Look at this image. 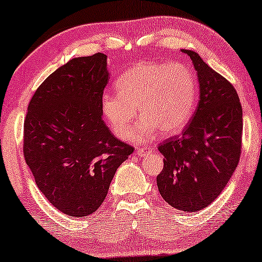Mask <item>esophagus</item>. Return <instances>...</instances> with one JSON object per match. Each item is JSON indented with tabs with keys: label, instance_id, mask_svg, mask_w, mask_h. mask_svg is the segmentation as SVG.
<instances>
[{
	"label": "esophagus",
	"instance_id": "obj_1",
	"mask_svg": "<svg viewBox=\"0 0 262 262\" xmlns=\"http://www.w3.org/2000/svg\"><path fill=\"white\" fill-rule=\"evenodd\" d=\"M150 151H151V148L149 147H140L136 149V154L140 156H146L148 153H150Z\"/></svg>",
	"mask_w": 262,
	"mask_h": 262
}]
</instances>
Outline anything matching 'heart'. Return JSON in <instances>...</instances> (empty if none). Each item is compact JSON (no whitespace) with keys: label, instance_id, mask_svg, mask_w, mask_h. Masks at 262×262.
Returning a JSON list of instances; mask_svg holds the SVG:
<instances>
[{"label":"heart","instance_id":"1","mask_svg":"<svg viewBox=\"0 0 262 262\" xmlns=\"http://www.w3.org/2000/svg\"><path fill=\"white\" fill-rule=\"evenodd\" d=\"M114 87L116 95L104 94L101 108L112 132L120 139L129 138L136 109L142 120L133 140L144 142L158 130L163 136L180 133L196 106V79L179 62H139L115 81Z\"/></svg>","mask_w":262,"mask_h":262}]
</instances>
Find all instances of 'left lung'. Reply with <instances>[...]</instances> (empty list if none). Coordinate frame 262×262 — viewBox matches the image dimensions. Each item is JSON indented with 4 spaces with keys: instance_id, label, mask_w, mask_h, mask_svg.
<instances>
[{
    "instance_id": "8db88e82",
    "label": "left lung",
    "mask_w": 262,
    "mask_h": 262,
    "mask_svg": "<svg viewBox=\"0 0 262 262\" xmlns=\"http://www.w3.org/2000/svg\"><path fill=\"white\" fill-rule=\"evenodd\" d=\"M181 52L198 73L200 100L180 138L159 144L163 169L156 182L166 202L189 213L212 204L232 178L241 154L243 108L231 82L196 52Z\"/></svg>"
}]
</instances>
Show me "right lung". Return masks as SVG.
Wrapping results in <instances>:
<instances>
[{"label": "right lung", "mask_w": 262, "mask_h": 262, "mask_svg": "<svg viewBox=\"0 0 262 262\" xmlns=\"http://www.w3.org/2000/svg\"><path fill=\"white\" fill-rule=\"evenodd\" d=\"M108 80L104 54L72 58L42 82L26 115L27 165L47 200L70 216L99 209L116 169L134 151L102 120Z\"/></svg>", "instance_id": "add662e5"}]
</instances>
